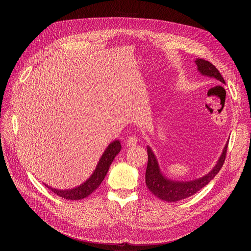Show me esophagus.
I'll list each match as a JSON object with an SVG mask.
<instances>
[{"label":"esophagus","mask_w":251,"mask_h":251,"mask_svg":"<svg viewBox=\"0 0 251 251\" xmlns=\"http://www.w3.org/2000/svg\"><path fill=\"white\" fill-rule=\"evenodd\" d=\"M137 143H138V138L136 136H131L127 140L126 145H127V147H134L137 145Z\"/></svg>","instance_id":"1"}]
</instances>
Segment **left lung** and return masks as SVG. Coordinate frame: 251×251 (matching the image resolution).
<instances>
[{
  "label": "left lung",
  "instance_id": "8db88e82",
  "mask_svg": "<svg viewBox=\"0 0 251 251\" xmlns=\"http://www.w3.org/2000/svg\"><path fill=\"white\" fill-rule=\"evenodd\" d=\"M195 62L198 66L199 73L201 75L208 76L210 78H216L217 80L226 84V81L220 74L218 68L209 61L201 58H197ZM227 145L228 142L226 144L223 153L217 162V165L212 168V170L208 172V174L193 181H175L167 177L162 173L158 160L151 147L147 146L148 165L146 169L145 178L149 191L162 201L171 202L182 201L195 195L201 189L205 187L222 169L226 160Z\"/></svg>",
  "mask_w": 251,
  "mask_h": 251
}]
</instances>
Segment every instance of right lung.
<instances>
[{"label":"right lung","instance_id":"1","mask_svg":"<svg viewBox=\"0 0 251 251\" xmlns=\"http://www.w3.org/2000/svg\"><path fill=\"white\" fill-rule=\"evenodd\" d=\"M121 150V144L119 140H114L111 142L102 154L101 158L99 159V162L92 173V175L87 178V180L82 183L80 186L74 188V189H69V190H58L55 188H51L48 185L45 184L47 188L51 190L54 194L57 196L69 200V201H77V200H82L86 197H88L90 194H92L102 183L104 180V177L108 172L110 165L112 164L114 158L116 155L120 152Z\"/></svg>","mask_w":251,"mask_h":251}]
</instances>
